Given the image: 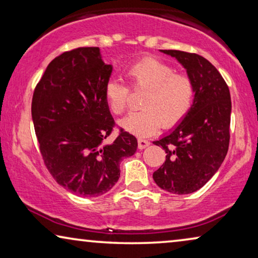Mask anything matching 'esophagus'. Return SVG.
<instances>
[{
  "instance_id": "esophagus-1",
  "label": "esophagus",
  "mask_w": 258,
  "mask_h": 258,
  "mask_svg": "<svg viewBox=\"0 0 258 258\" xmlns=\"http://www.w3.org/2000/svg\"><path fill=\"white\" fill-rule=\"evenodd\" d=\"M150 145V142L146 141V140H143V138H138V149H145L148 148V146Z\"/></svg>"
}]
</instances>
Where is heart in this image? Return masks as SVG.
<instances>
[{"label": "heart", "instance_id": "obj_1", "mask_svg": "<svg viewBox=\"0 0 258 258\" xmlns=\"http://www.w3.org/2000/svg\"><path fill=\"white\" fill-rule=\"evenodd\" d=\"M125 76L134 89H146L142 110L129 113L120 125L140 137L150 136L160 128L176 124L189 112L195 97L192 79L185 74H175L172 67L156 58H144L130 66ZM128 86L110 79L105 86V98L114 114L126 108Z\"/></svg>", "mask_w": 258, "mask_h": 258}]
</instances>
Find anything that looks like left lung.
Wrapping results in <instances>:
<instances>
[{
  "label": "left lung",
  "mask_w": 258,
  "mask_h": 258,
  "mask_svg": "<svg viewBox=\"0 0 258 258\" xmlns=\"http://www.w3.org/2000/svg\"><path fill=\"white\" fill-rule=\"evenodd\" d=\"M175 57L195 86L192 105L179 124L153 144L166 160L153 180L166 191L185 195L201 189L223 164L229 145L232 102L228 86L207 58L187 51L160 49Z\"/></svg>",
  "instance_id": "obj_1"
}]
</instances>
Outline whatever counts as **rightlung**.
I'll return each mask as SVG.
<instances>
[{"mask_svg":"<svg viewBox=\"0 0 258 258\" xmlns=\"http://www.w3.org/2000/svg\"><path fill=\"white\" fill-rule=\"evenodd\" d=\"M112 64L99 47L61 54L47 67L32 98V120L47 169L63 188L83 197L109 191L120 177V161L136 152L137 140L120 130L105 98Z\"/></svg>","mask_w":258,"mask_h":258,"instance_id":"obj_1","label":"right lung"}]
</instances>
